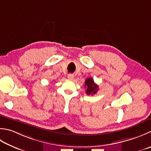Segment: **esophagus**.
Masks as SVG:
<instances>
[{"instance_id":"1","label":"esophagus","mask_w":151,"mask_h":151,"mask_svg":"<svg viewBox=\"0 0 151 151\" xmlns=\"http://www.w3.org/2000/svg\"><path fill=\"white\" fill-rule=\"evenodd\" d=\"M67 78L69 80H73L74 78V76L73 75H71V74H69V75H68L67 76Z\"/></svg>"}]
</instances>
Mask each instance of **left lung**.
Masks as SVG:
<instances>
[{"instance_id":"1","label":"left lung","mask_w":151,"mask_h":151,"mask_svg":"<svg viewBox=\"0 0 151 151\" xmlns=\"http://www.w3.org/2000/svg\"><path fill=\"white\" fill-rule=\"evenodd\" d=\"M85 87L86 88V93L88 95H94L97 92L99 89V86L94 82L93 78L91 77L86 79Z\"/></svg>"}]
</instances>
